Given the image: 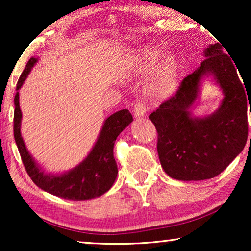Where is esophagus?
<instances>
[{"label": "esophagus", "instance_id": "1", "mask_svg": "<svg viewBox=\"0 0 251 251\" xmlns=\"http://www.w3.org/2000/svg\"><path fill=\"white\" fill-rule=\"evenodd\" d=\"M146 112L145 104L143 101H137L135 104V107H133V114H135L136 118H140V116H144Z\"/></svg>", "mask_w": 251, "mask_h": 251}]
</instances>
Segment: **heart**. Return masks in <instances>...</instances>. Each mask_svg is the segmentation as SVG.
<instances>
[{
  "label": "heart",
  "instance_id": "b5f03b06",
  "mask_svg": "<svg viewBox=\"0 0 251 251\" xmlns=\"http://www.w3.org/2000/svg\"><path fill=\"white\" fill-rule=\"evenodd\" d=\"M164 56V52L155 47H146L133 53L128 61L126 74L146 75L152 73ZM177 61L174 57H167L159 70L147 83L145 91L152 99H164L173 94L177 83Z\"/></svg>",
  "mask_w": 251,
  "mask_h": 251
}]
</instances>
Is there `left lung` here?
I'll list each match as a JSON object with an SVG mask.
<instances>
[{
	"label": "left lung",
	"instance_id": "8db88e82",
	"mask_svg": "<svg viewBox=\"0 0 251 251\" xmlns=\"http://www.w3.org/2000/svg\"><path fill=\"white\" fill-rule=\"evenodd\" d=\"M224 49L221 42L205 48L200 67L181 81L173 97L150 114L157 131L161 166L174 179L214 178L245 149L248 138V94L238 76L235 63ZM205 75L214 76L225 98L217 111L197 118L191 116L190 109Z\"/></svg>",
	"mask_w": 251,
	"mask_h": 251
}]
</instances>
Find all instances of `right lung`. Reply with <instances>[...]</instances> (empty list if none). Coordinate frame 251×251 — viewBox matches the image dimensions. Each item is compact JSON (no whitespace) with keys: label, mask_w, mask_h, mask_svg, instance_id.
Listing matches in <instances>:
<instances>
[{"label":"right lung","mask_w":251,"mask_h":251,"mask_svg":"<svg viewBox=\"0 0 251 251\" xmlns=\"http://www.w3.org/2000/svg\"><path fill=\"white\" fill-rule=\"evenodd\" d=\"M37 58H30L25 70L20 75L17 90L24 84L30 70L36 64ZM15 115H13V135L25 166L27 174L36 186L48 193L67 200L82 201L98 198L113 186L118 176L113 149L118 136L132 122V115L128 109L114 113L105 120L97 142L91 152L82 162L73 169L64 174H46L35 162L24 143L20 123L22 111L19 106V92L15 96Z\"/></svg>","instance_id":"right-lung-1"}]
</instances>
